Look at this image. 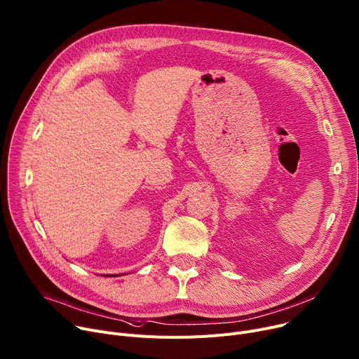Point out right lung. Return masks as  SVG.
I'll list each match as a JSON object with an SVG mask.
<instances>
[{"instance_id": "obj_1", "label": "right lung", "mask_w": 359, "mask_h": 359, "mask_svg": "<svg viewBox=\"0 0 359 359\" xmlns=\"http://www.w3.org/2000/svg\"><path fill=\"white\" fill-rule=\"evenodd\" d=\"M110 276H114V275H110Z\"/></svg>"}]
</instances>
